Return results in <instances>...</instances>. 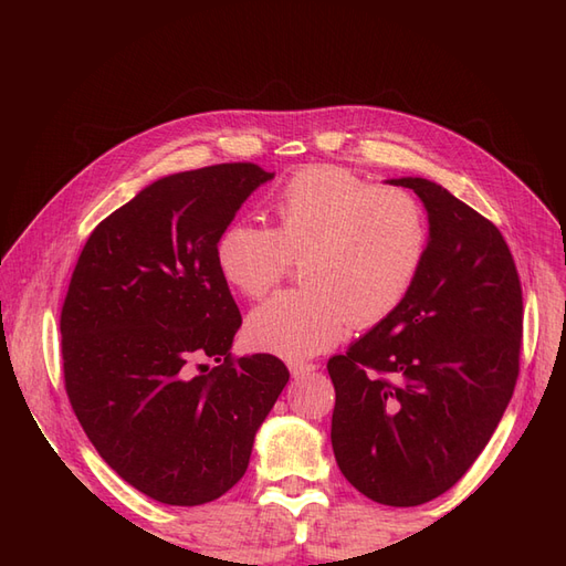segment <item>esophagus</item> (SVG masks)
I'll return each instance as SVG.
<instances>
[{
    "label": "esophagus",
    "instance_id": "1",
    "mask_svg": "<svg viewBox=\"0 0 566 566\" xmlns=\"http://www.w3.org/2000/svg\"><path fill=\"white\" fill-rule=\"evenodd\" d=\"M287 368H290V375H293L295 380H300V378H304V375L314 373V370H316V364H310V361H290Z\"/></svg>",
    "mask_w": 566,
    "mask_h": 566
}]
</instances>
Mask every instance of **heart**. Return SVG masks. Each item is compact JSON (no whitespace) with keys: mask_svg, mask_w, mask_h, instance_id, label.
<instances>
[{"mask_svg":"<svg viewBox=\"0 0 566 566\" xmlns=\"http://www.w3.org/2000/svg\"><path fill=\"white\" fill-rule=\"evenodd\" d=\"M276 229L238 219L217 241V266L245 297H264L295 260L304 285L273 295L248 318L256 349L306 358L352 328L399 310L427 250L420 200L399 186H373L345 167L312 165L273 196Z\"/></svg>","mask_w":566,"mask_h":566,"instance_id":"b5f03b06","label":"heart"}]
</instances>
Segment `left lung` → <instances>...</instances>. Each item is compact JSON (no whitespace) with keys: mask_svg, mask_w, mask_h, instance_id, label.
Listing matches in <instances>:
<instances>
[{"mask_svg":"<svg viewBox=\"0 0 566 566\" xmlns=\"http://www.w3.org/2000/svg\"><path fill=\"white\" fill-rule=\"evenodd\" d=\"M413 188L430 219L399 310L328 361L333 451L370 501L413 507L449 491L484 451L515 391L522 285L501 231L447 188Z\"/></svg>","mask_w":566,"mask_h":566,"instance_id":"1","label":"left lung"}]
</instances>
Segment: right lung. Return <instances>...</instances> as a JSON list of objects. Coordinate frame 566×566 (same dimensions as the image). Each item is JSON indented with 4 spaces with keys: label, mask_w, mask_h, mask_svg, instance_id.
<instances>
[{
    "label": "right lung",
    "mask_w": 566,
    "mask_h": 566,
    "mask_svg": "<svg viewBox=\"0 0 566 566\" xmlns=\"http://www.w3.org/2000/svg\"><path fill=\"white\" fill-rule=\"evenodd\" d=\"M269 179L224 163L153 181L92 231L67 285V399L98 455L165 505L210 503L245 474L290 378L271 354L231 356L243 318L217 266L221 231Z\"/></svg>",
    "instance_id": "obj_1"
}]
</instances>
